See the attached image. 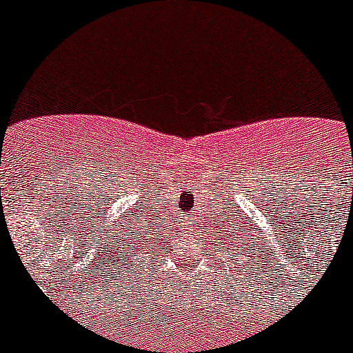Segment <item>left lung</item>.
Instances as JSON below:
<instances>
[{
	"label": "left lung",
	"instance_id": "left-lung-1",
	"mask_svg": "<svg viewBox=\"0 0 353 353\" xmlns=\"http://www.w3.org/2000/svg\"><path fill=\"white\" fill-rule=\"evenodd\" d=\"M244 235H245V232H244ZM236 239L239 240V243L236 242ZM240 240H242V236H236V232H233V240L230 242V245H228V248H236L239 254H242L245 249V258H248V254H251V249L258 248V244L254 242V240H252V244H251V240H244V242H240ZM232 251H233V254H235V249H232ZM248 261H249V258H248ZM248 261H245V263H248Z\"/></svg>",
	"mask_w": 353,
	"mask_h": 353
}]
</instances>
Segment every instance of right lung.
<instances>
[{
	"label": "right lung",
	"mask_w": 353,
	"mask_h": 353,
	"mask_svg": "<svg viewBox=\"0 0 353 353\" xmlns=\"http://www.w3.org/2000/svg\"><path fill=\"white\" fill-rule=\"evenodd\" d=\"M154 233L148 226H138V228H130L127 230L125 236H120L117 242V251L120 252L121 258L125 254V261L134 263V258L139 256V254H145V252H150V248L154 244Z\"/></svg>",
	"instance_id": "add662e5"
}]
</instances>
